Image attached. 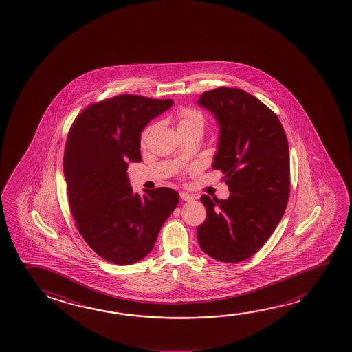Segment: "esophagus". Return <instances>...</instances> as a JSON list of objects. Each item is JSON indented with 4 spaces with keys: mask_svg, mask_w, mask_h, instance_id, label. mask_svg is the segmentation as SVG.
<instances>
[{
    "mask_svg": "<svg viewBox=\"0 0 352 352\" xmlns=\"http://www.w3.org/2000/svg\"><path fill=\"white\" fill-rule=\"evenodd\" d=\"M180 197H182L184 201H191V200H194V195L189 194V192H180Z\"/></svg>",
    "mask_w": 352,
    "mask_h": 352,
    "instance_id": "34e87169",
    "label": "esophagus"
}]
</instances>
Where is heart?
Segmentation results:
<instances>
[{
	"label": "heart",
	"instance_id": "heart-1",
	"mask_svg": "<svg viewBox=\"0 0 352 352\" xmlns=\"http://www.w3.org/2000/svg\"><path fill=\"white\" fill-rule=\"evenodd\" d=\"M205 124V118L200 112L192 109H183L178 113V129H184V127H197L203 130ZM148 133V129L143 131L142 142L146 140Z\"/></svg>",
	"mask_w": 352,
	"mask_h": 352
}]
</instances>
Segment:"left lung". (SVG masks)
Segmentation results:
<instances>
[{
    "label": "left lung",
    "instance_id": "left-lung-1",
    "mask_svg": "<svg viewBox=\"0 0 352 352\" xmlns=\"http://www.w3.org/2000/svg\"><path fill=\"white\" fill-rule=\"evenodd\" d=\"M197 105L220 127L212 163L225 174L226 200L203 195L206 219L199 246L210 257L236 263L250 258L271 237L289 197V148L277 115L241 89L205 91Z\"/></svg>",
    "mask_w": 352,
    "mask_h": 352
}]
</instances>
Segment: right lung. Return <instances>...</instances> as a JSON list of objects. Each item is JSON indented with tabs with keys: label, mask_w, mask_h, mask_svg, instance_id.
Here are the masks:
<instances>
[{
	"label": "right lung",
	"mask_w": 352,
	"mask_h": 352,
	"mask_svg": "<svg viewBox=\"0 0 352 352\" xmlns=\"http://www.w3.org/2000/svg\"><path fill=\"white\" fill-rule=\"evenodd\" d=\"M173 100L118 95L75 118L64 152L69 206L82 239L100 257L127 265L144 258L179 203L170 188L133 192L130 162H141V133Z\"/></svg>",
	"instance_id": "add662e5"
}]
</instances>
